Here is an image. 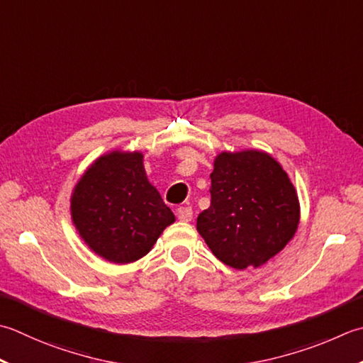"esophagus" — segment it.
Wrapping results in <instances>:
<instances>
[{"instance_id":"esophagus-1","label":"esophagus","mask_w":363,"mask_h":363,"mask_svg":"<svg viewBox=\"0 0 363 363\" xmlns=\"http://www.w3.org/2000/svg\"><path fill=\"white\" fill-rule=\"evenodd\" d=\"M191 217H194V211L189 206H181V208H177V218L181 220V222H190Z\"/></svg>"}]
</instances>
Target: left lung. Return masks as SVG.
I'll list each match as a JSON object with an SVG mask.
<instances>
[{
    "label": "left lung",
    "instance_id": "1",
    "mask_svg": "<svg viewBox=\"0 0 363 363\" xmlns=\"http://www.w3.org/2000/svg\"><path fill=\"white\" fill-rule=\"evenodd\" d=\"M211 206L196 230L216 257L234 269L258 267L293 239L299 200L281 165L267 152H222L211 173Z\"/></svg>",
    "mask_w": 363,
    "mask_h": 363
}]
</instances>
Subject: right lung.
<instances>
[{
    "label": "right lung",
    "instance_id": "1",
    "mask_svg": "<svg viewBox=\"0 0 363 363\" xmlns=\"http://www.w3.org/2000/svg\"><path fill=\"white\" fill-rule=\"evenodd\" d=\"M70 212L91 250L116 264L143 258L174 222L172 209L147 181L141 152L113 151L99 157L75 186Z\"/></svg>",
    "mask_w": 363,
    "mask_h": 363
}]
</instances>
